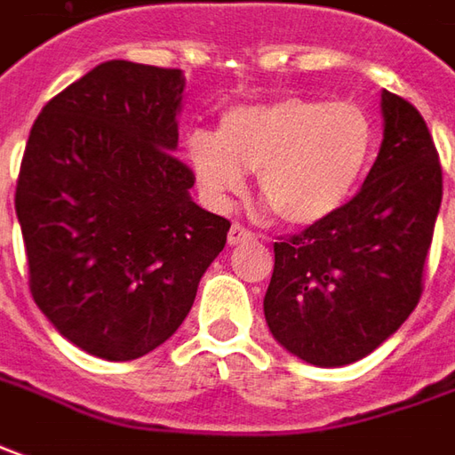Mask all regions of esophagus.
<instances>
[{
    "instance_id": "1",
    "label": "esophagus",
    "mask_w": 455,
    "mask_h": 455,
    "mask_svg": "<svg viewBox=\"0 0 455 455\" xmlns=\"http://www.w3.org/2000/svg\"><path fill=\"white\" fill-rule=\"evenodd\" d=\"M251 239L253 234L249 228L239 227V224H231V228H228V243H231V246H239V243H246V241Z\"/></svg>"
}]
</instances>
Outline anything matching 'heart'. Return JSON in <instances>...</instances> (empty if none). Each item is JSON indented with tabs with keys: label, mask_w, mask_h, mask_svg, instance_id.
<instances>
[{
	"label": "heart",
	"mask_w": 455,
	"mask_h": 455,
	"mask_svg": "<svg viewBox=\"0 0 455 455\" xmlns=\"http://www.w3.org/2000/svg\"><path fill=\"white\" fill-rule=\"evenodd\" d=\"M376 129L354 101L281 97L228 109L216 134L194 132L184 144L196 184L227 204L256 174L259 196L291 227L339 212L373 159Z\"/></svg>",
	"instance_id": "1"
}]
</instances>
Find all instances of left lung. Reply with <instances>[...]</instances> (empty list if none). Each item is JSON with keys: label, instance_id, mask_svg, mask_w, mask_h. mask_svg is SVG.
<instances>
[{"label": "left lung", "instance_id": "obj_1", "mask_svg": "<svg viewBox=\"0 0 455 455\" xmlns=\"http://www.w3.org/2000/svg\"><path fill=\"white\" fill-rule=\"evenodd\" d=\"M383 141L363 187L329 219L274 243L268 331L311 366L369 356L423 291L443 179L419 109L381 92Z\"/></svg>", "mask_w": 455, "mask_h": 455}]
</instances>
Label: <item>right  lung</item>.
Wrapping results in <instances>:
<instances>
[{"instance_id":"1","label":"right lung","mask_w":455,"mask_h":455,"mask_svg":"<svg viewBox=\"0 0 455 455\" xmlns=\"http://www.w3.org/2000/svg\"><path fill=\"white\" fill-rule=\"evenodd\" d=\"M187 79L111 59L36 116L17 181L29 289L54 329L104 361L162 346L227 243L174 156Z\"/></svg>"}]
</instances>
